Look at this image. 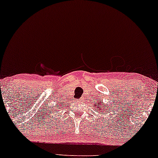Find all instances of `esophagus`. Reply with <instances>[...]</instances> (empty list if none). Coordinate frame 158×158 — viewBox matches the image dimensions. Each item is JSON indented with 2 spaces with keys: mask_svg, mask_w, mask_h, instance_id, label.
I'll list each match as a JSON object with an SVG mask.
<instances>
[{
  "mask_svg": "<svg viewBox=\"0 0 158 158\" xmlns=\"http://www.w3.org/2000/svg\"><path fill=\"white\" fill-rule=\"evenodd\" d=\"M84 98H81V99H80V101H81V102H83V101H84Z\"/></svg>",
  "mask_w": 158,
  "mask_h": 158,
  "instance_id": "34e87169",
  "label": "esophagus"
}]
</instances>
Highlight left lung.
I'll list each match as a JSON object with an SVG mask.
<instances>
[{"mask_svg":"<svg viewBox=\"0 0 158 158\" xmlns=\"http://www.w3.org/2000/svg\"><path fill=\"white\" fill-rule=\"evenodd\" d=\"M105 108H104L103 107ZM105 107H107V106H106L105 104H104V103L102 102H102H99L98 103H97V104H95V108H96L97 109V112L98 113V110H101L100 112L101 113H102L103 112V114H105V112H106V109ZM105 110V112H103V110Z\"/></svg>","mask_w":158,"mask_h":158,"instance_id":"8db88e82","label":"left lung"}]
</instances>
